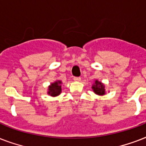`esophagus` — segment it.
Segmentation results:
<instances>
[{
	"label": "esophagus",
	"mask_w": 146,
	"mask_h": 146,
	"mask_svg": "<svg viewBox=\"0 0 146 146\" xmlns=\"http://www.w3.org/2000/svg\"><path fill=\"white\" fill-rule=\"evenodd\" d=\"M73 80H75V81H80V80H81V78L74 76V77H73Z\"/></svg>",
	"instance_id": "34e87169"
}]
</instances>
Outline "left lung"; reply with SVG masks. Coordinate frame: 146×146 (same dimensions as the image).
Segmentation results:
<instances>
[{"instance_id": "1", "label": "left lung", "mask_w": 146, "mask_h": 146, "mask_svg": "<svg viewBox=\"0 0 146 146\" xmlns=\"http://www.w3.org/2000/svg\"><path fill=\"white\" fill-rule=\"evenodd\" d=\"M93 89V91L95 93L98 95H104L105 94V89H104V86L102 82H98V80H96L95 84L92 87Z\"/></svg>"}]
</instances>
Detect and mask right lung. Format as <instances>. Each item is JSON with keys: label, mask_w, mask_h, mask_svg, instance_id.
<instances>
[{"label": "right lung", "mask_w": 146, "mask_h": 146, "mask_svg": "<svg viewBox=\"0 0 146 146\" xmlns=\"http://www.w3.org/2000/svg\"><path fill=\"white\" fill-rule=\"evenodd\" d=\"M61 82L60 81H57V82L51 83L49 86L48 94L51 96H57L60 95L61 92V86H60Z\"/></svg>", "instance_id": "1"}]
</instances>
